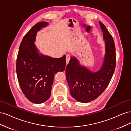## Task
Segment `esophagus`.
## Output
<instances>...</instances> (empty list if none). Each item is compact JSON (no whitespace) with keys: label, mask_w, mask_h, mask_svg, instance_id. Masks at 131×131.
<instances>
[{"label":"esophagus","mask_w":131,"mask_h":131,"mask_svg":"<svg viewBox=\"0 0 131 131\" xmlns=\"http://www.w3.org/2000/svg\"><path fill=\"white\" fill-rule=\"evenodd\" d=\"M70 57H70L69 54H67L66 56V63H67V64H68V63H69V62L70 59Z\"/></svg>","instance_id":"34e87169"}]
</instances>
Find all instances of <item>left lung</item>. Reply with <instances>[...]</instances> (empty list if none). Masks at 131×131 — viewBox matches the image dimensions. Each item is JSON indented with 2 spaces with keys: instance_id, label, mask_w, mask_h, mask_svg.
<instances>
[{
  "instance_id": "obj_1",
  "label": "left lung",
  "mask_w": 131,
  "mask_h": 131,
  "mask_svg": "<svg viewBox=\"0 0 131 131\" xmlns=\"http://www.w3.org/2000/svg\"><path fill=\"white\" fill-rule=\"evenodd\" d=\"M100 25L105 41V55L101 69L93 73L71 57L66 69V79L72 96L77 101L88 103L104 92L112 78L116 66L115 46L112 35L101 22Z\"/></svg>"
}]
</instances>
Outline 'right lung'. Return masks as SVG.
Masks as SVG:
<instances>
[{"label":"right lung","mask_w":131,"mask_h":131,"mask_svg":"<svg viewBox=\"0 0 131 131\" xmlns=\"http://www.w3.org/2000/svg\"><path fill=\"white\" fill-rule=\"evenodd\" d=\"M48 23L35 24L23 37L19 47L16 61V73L19 86L29 101L39 104L51 96L55 74L63 72L66 56L52 58L41 54L34 44L37 31Z\"/></svg>","instance_id":"1"}]
</instances>
